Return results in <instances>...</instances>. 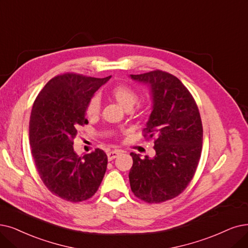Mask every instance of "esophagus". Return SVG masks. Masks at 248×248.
<instances>
[{
  "label": "esophagus",
  "mask_w": 248,
  "mask_h": 248,
  "mask_svg": "<svg viewBox=\"0 0 248 248\" xmlns=\"http://www.w3.org/2000/svg\"><path fill=\"white\" fill-rule=\"evenodd\" d=\"M121 154V151H118V150H115V151H112V152H108L107 155H108V161H113L114 158H116L119 155Z\"/></svg>",
  "instance_id": "esophagus-1"
}]
</instances>
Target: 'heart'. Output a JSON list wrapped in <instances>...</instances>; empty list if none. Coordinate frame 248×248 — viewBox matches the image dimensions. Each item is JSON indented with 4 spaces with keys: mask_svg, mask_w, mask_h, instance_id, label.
<instances>
[{
    "mask_svg": "<svg viewBox=\"0 0 248 248\" xmlns=\"http://www.w3.org/2000/svg\"><path fill=\"white\" fill-rule=\"evenodd\" d=\"M110 94L119 105L123 107L124 108H126V110H130V108L138 101V93H136V91L131 86L127 85L125 83L115 85L111 90ZM100 111H101L100 98H98L96 95H94L86 104L85 114L88 118H94L100 114Z\"/></svg>",
    "mask_w": 248,
    "mask_h": 248,
    "instance_id": "1",
    "label": "heart"
}]
</instances>
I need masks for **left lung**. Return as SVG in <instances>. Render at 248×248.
<instances>
[{
  "label": "left lung",
  "instance_id": "left-lung-1",
  "mask_svg": "<svg viewBox=\"0 0 248 248\" xmlns=\"http://www.w3.org/2000/svg\"><path fill=\"white\" fill-rule=\"evenodd\" d=\"M151 88L153 112L142 133L155 140L151 158L131 153V190L147 203H161L182 193L192 180L202 148V123L193 96L176 76L154 70L130 75Z\"/></svg>",
  "mask_w": 248,
  "mask_h": 248
}]
</instances>
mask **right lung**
Here are the masks:
<instances>
[{"instance_id": "right-lung-1", "label": "right lung", "mask_w": 248, "mask_h": 248, "mask_svg": "<svg viewBox=\"0 0 248 248\" xmlns=\"http://www.w3.org/2000/svg\"><path fill=\"white\" fill-rule=\"evenodd\" d=\"M111 76L94 78L64 73L37 94L29 121V143L42 181L53 194L71 202L90 200L105 176L108 156L100 148L79 156L73 140L88 123L85 107Z\"/></svg>"}]
</instances>
